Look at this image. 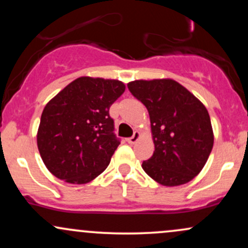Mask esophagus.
I'll return each instance as SVG.
<instances>
[{"label": "esophagus", "instance_id": "obj_1", "mask_svg": "<svg viewBox=\"0 0 248 248\" xmlns=\"http://www.w3.org/2000/svg\"><path fill=\"white\" fill-rule=\"evenodd\" d=\"M139 139H140V133H139V132H134L132 138L127 139V142H128V143H129V144H134L136 141L139 140Z\"/></svg>", "mask_w": 248, "mask_h": 248}]
</instances>
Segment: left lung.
I'll list each match as a JSON object with an SVG mask.
<instances>
[{
	"label": "left lung",
	"instance_id": "8db88e82",
	"mask_svg": "<svg viewBox=\"0 0 248 248\" xmlns=\"http://www.w3.org/2000/svg\"><path fill=\"white\" fill-rule=\"evenodd\" d=\"M128 90L147 107L155 152L142 168L166 186L190 182L205 166L213 147L207 109L172 79L135 80Z\"/></svg>",
	"mask_w": 248,
	"mask_h": 248
}]
</instances>
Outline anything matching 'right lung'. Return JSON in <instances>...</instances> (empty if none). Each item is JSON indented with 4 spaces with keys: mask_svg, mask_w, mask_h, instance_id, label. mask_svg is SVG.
Returning a JSON list of instances; mask_svg holds the SVG:
<instances>
[{
    "mask_svg": "<svg viewBox=\"0 0 248 248\" xmlns=\"http://www.w3.org/2000/svg\"><path fill=\"white\" fill-rule=\"evenodd\" d=\"M124 88L119 80L80 77L47 102L37 146L52 175L85 184L106 169L120 144L109 107Z\"/></svg>",
    "mask_w": 248,
    "mask_h": 248,
    "instance_id": "1",
    "label": "right lung"
}]
</instances>
